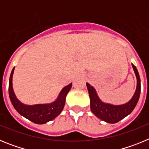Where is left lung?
I'll list each match as a JSON object with an SVG mask.
<instances>
[{
    "label": "left lung",
    "instance_id": "1",
    "mask_svg": "<svg viewBox=\"0 0 149 149\" xmlns=\"http://www.w3.org/2000/svg\"><path fill=\"white\" fill-rule=\"evenodd\" d=\"M136 79L137 86L136 92L127 103L122 105H112L110 104H105L99 99L97 95L95 90L90 84L86 83L89 98H90V108L92 112L101 120L108 123H116L124 119L125 117L131 113L135 108L140 95L141 86H140V78L136 66L132 64Z\"/></svg>",
    "mask_w": 149,
    "mask_h": 149
}]
</instances>
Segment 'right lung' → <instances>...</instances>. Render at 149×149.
Returning <instances> with one entry per match:
<instances>
[{
  "label": "right lung",
  "mask_w": 149,
  "mask_h": 149,
  "mask_svg": "<svg viewBox=\"0 0 149 149\" xmlns=\"http://www.w3.org/2000/svg\"><path fill=\"white\" fill-rule=\"evenodd\" d=\"M14 68L11 72L9 82V95L14 108L20 115L25 117L36 124H45L56 118L63 110L65 103V97L72 88V84L66 86L61 91L58 98L48 104L25 105L17 99L13 89V75Z\"/></svg>",
  "instance_id": "1"
}]
</instances>
